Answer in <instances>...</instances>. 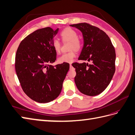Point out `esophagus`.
Returning <instances> with one entry per match:
<instances>
[{"instance_id":"obj_1","label":"esophagus","mask_w":135,"mask_h":135,"mask_svg":"<svg viewBox=\"0 0 135 135\" xmlns=\"http://www.w3.org/2000/svg\"><path fill=\"white\" fill-rule=\"evenodd\" d=\"M72 68H73V66H72L71 64H70V69H71Z\"/></svg>"}]
</instances>
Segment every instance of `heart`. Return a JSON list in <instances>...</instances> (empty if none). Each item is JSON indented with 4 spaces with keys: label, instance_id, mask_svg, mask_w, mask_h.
<instances>
[{
    "label": "heart",
    "instance_id": "obj_1",
    "mask_svg": "<svg viewBox=\"0 0 135 135\" xmlns=\"http://www.w3.org/2000/svg\"><path fill=\"white\" fill-rule=\"evenodd\" d=\"M63 42H70L69 50H72L68 53H64L58 58L60 63H70L75 57V51H79L82 47V43L79 40L77 31L71 28H66L62 30L60 34ZM52 47L55 52H60L61 49V43L57 39H54L52 41Z\"/></svg>",
    "mask_w": 135,
    "mask_h": 135
}]
</instances>
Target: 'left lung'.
<instances>
[{
  "label": "left lung",
  "instance_id": "1",
  "mask_svg": "<svg viewBox=\"0 0 135 135\" xmlns=\"http://www.w3.org/2000/svg\"><path fill=\"white\" fill-rule=\"evenodd\" d=\"M83 34L84 46L79 60L88 63L72 64L75 69V85L80 92L93 96L101 93L110 84L115 72L116 52L109 37L98 27L86 23L71 25Z\"/></svg>",
  "mask_w": 135,
  "mask_h": 135
}]
</instances>
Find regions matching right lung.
<instances>
[{
  "instance_id": "obj_1",
  "label": "right lung",
  "mask_w": 135,
  "mask_h": 135,
  "mask_svg": "<svg viewBox=\"0 0 135 135\" xmlns=\"http://www.w3.org/2000/svg\"><path fill=\"white\" fill-rule=\"evenodd\" d=\"M59 28L37 30L23 40L16 51L15 70L22 89L36 102L46 103L60 95L69 70L68 63L49 65L56 60L52 47Z\"/></svg>"
}]
</instances>
